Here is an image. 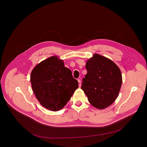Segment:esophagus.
<instances>
[{"label": "esophagus", "mask_w": 147, "mask_h": 147, "mask_svg": "<svg viewBox=\"0 0 147 147\" xmlns=\"http://www.w3.org/2000/svg\"><path fill=\"white\" fill-rule=\"evenodd\" d=\"M78 82H79V87H80L81 86H82V83H81V80L80 79H78Z\"/></svg>", "instance_id": "34e87169"}]
</instances>
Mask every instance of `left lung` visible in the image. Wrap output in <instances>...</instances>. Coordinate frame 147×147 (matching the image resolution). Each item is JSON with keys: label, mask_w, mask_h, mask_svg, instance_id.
<instances>
[{"label": "left lung", "mask_w": 147, "mask_h": 147, "mask_svg": "<svg viewBox=\"0 0 147 147\" xmlns=\"http://www.w3.org/2000/svg\"><path fill=\"white\" fill-rule=\"evenodd\" d=\"M87 74L81 89L90 103L103 109L111 105L118 96L122 82V73L113 61L98 54L86 62Z\"/></svg>", "instance_id": "obj_1"}]
</instances>
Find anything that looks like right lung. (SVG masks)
I'll use <instances>...</instances> for the list:
<instances>
[{"mask_svg": "<svg viewBox=\"0 0 147 147\" xmlns=\"http://www.w3.org/2000/svg\"><path fill=\"white\" fill-rule=\"evenodd\" d=\"M30 80L39 102L54 112L63 108L79 87L71 71L58 56L50 57L38 64L31 72Z\"/></svg>", "mask_w": 147, "mask_h": 147, "instance_id": "add662e5", "label": "right lung"}]
</instances>
